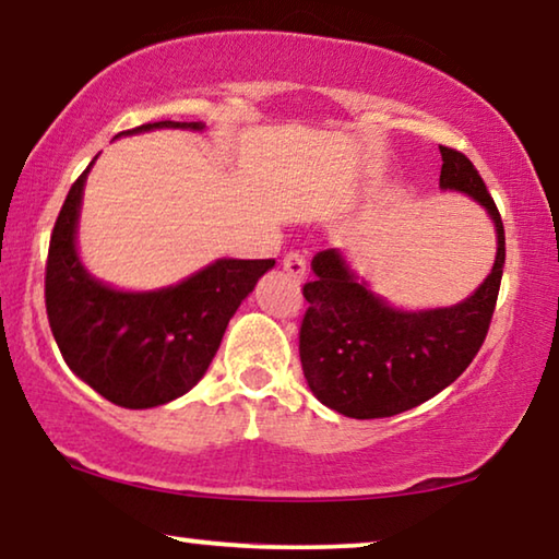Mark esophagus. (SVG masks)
Listing matches in <instances>:
<instances>
[{
  "label": "esophagus",
  "instance_id": "34e87169",
  "mask_svg": "<svg viewBox=\"0 0 559 559\" xmlns=\"http://www.w3.org/2000/svg\"><path fill=\"white\" fill-rule=\"evenodd\" d=\"M282 266H285V272L295 282H302L307 277V262L299 252H287L285 257H282Z\"/></svg>",
  "mask_w": 559,
  "mask_h": 559
}]
</instances>
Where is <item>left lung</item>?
<instances>
[{
	"label": "left lung",
	"mask_w": 559,
	"mask_h": 559,
	"mask_svg": "<svg viewBox=\"0 0 559 559\" xmlns=\"http://www.w3.org/2000/svg\"><path fill=\"white\" fill-rule=\"evenodd\" d=\"M441 148V189L487 209L497 226V260L464 302L436 310H395L373 295L337 249L318 252L302 295L299 360L320 403L350 418H385L418 406L464 373L487 337L504 270V224L472 160Z\"/></svg>",
	"instance_id": "obj_1"
}]
</instances>
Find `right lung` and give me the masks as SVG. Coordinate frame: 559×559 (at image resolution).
<instances>
[{
  "label": "right lung",
  "mask_w": 559,
  "mask_h": 559,
  "mask_svg": "<svg viewBox=\"0 0 559 559\" xmlns=\"http://www.w3.org/2000/svg\"><path fill=\"white\" fill-rule=\"evenodd\" d=\"M201 123L158 120L123 133ZM93 166V164H91ZM91 166L70 186L50 237L45 305L55 343L72 373L123 408L179 399L204 378L224 330L274 260H216L156 293H120L80 264L75 231Z\"/></svg>",
  "instance_id": "add662e5"
}]
</instances>
